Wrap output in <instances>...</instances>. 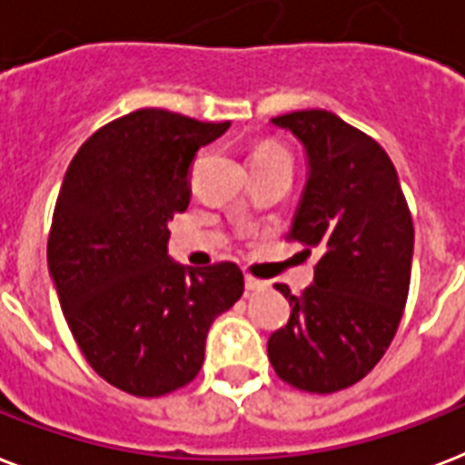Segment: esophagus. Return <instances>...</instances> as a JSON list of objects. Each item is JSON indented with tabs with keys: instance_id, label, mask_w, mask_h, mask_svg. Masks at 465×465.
Instances as JSON below:
<instances>
[{
	"instance_id": "34e87169",
	"label": "esophagus",
	"mask_w": 465,
	"mask_h": 465,
	"mask_svg": "<svg viewBox=\"0 0 465 465\" xmlns=\"http://www.w3.org/2000/svg\"><path fill=\"white\" fill-rule=\"evenodd\" d=\"M265 289H267V282L251 277V274H245V292H265Z\"/></svg>"
}]
</instances>
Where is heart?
Returning <instances> with one entry per match:
<instances>
[{
	"instance_id": "1",
	"label": "heart",
	"mask_w": 465,
	"mask_h": 465,
	"mask_svg": "<svg viewBox=\"0 0 465 465\" xmlns=\"http://www.w3.org/2000/svg\"><path fill=\"white\" fill-rule=\"evenodd\" d=\"M284 147L277 145V143H262L260 147H255V153H252V157H258V154H270V153H282Z\"/></svg>"
}]
</instances>
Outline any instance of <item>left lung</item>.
Wrapping results in <instances>:
<instances>
[{
	"label": "left lung",
	"instance_id": "left-lung-1",
	"mask_svg": "<svg viewBox=\"0 0 465 465\" xmlns=\"http://www.w3.org/2000/svg\"><path fill=\"white\" fill-rule=\"evenodd\" d=\"M305 150L308 179L289 239L318 248L303 296L277 289L292 318L267 341L284 382L331 394L363 380L390 349L409 298L413 220L382 147L331 112L274 116Z\"/></svg>",
	"mask_w": 465,
	"mask_h": 465
}]
</instances>
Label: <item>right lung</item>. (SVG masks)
<instances>
[{
  "mask_svg": "<svg viewBox=\"0 0 465 465\" xmlns=\"http://www.w3.org/2000/svg\"><path fill=\"white\" fill-rule=\"evenodd\" d=\"M226 128L138 109L90 135L66 169L49 277L78 349L116 390L162 396L191 382L210 324L243 293L233 262L195 270L167 252L169 220L191 200L188 167Z\"/></svg>",
  "mask_w": 465,
  "mask_h": 465,
  "instance_id": "obj_1",
  "label": "right lung"
}]
</instances>
